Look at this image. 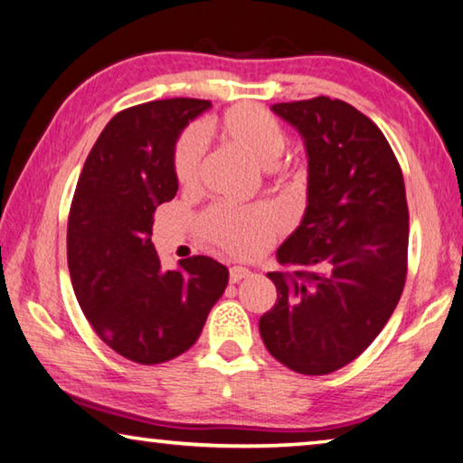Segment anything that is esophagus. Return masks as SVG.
<instances>
[{
  "label": "esophagus",
  "instance_id": "esophagus-1",
  "mask_svg": "<svg viewBox=\"0 0 463 463\" xmlns=\"http://www.w3.org/2000/svg\"><path fill=\"white\" fill-rule=\"evenodd\" d=\"M250 276V271L247 268H241V265H234V268L229 269V279L231 284H239L241 279H245Z\"/></svg>",
  "mask_w": 463,
  "mask_h": 463
}]
</instances>
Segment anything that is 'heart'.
<instances>
[{"label":"heart","instance_id":"obj_1","mask_svg":"<svg viewBox=\"0 0 463 463\" xmlns=\"http://www.w3.org/2000/svg\"><path fill=\"white\" fill-rule=\"evenodd\" d=\"M203 132L222 140L237 151L245 153L257 165L278 174V156L286 146V130L269 109L255 104H239L226 109L218 118L208 120ZM203 161V143L198 130H185L174 151V175L182 190H195L200 185ZM284 222L276 210L268 206L229 208L214 206L200 218V231L210 245L234 257H255L271 245Z\"/></svg>","mask_w":463,"mask_h":463}]
</instances>
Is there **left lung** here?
Here are the masks:
<instances>
[{
  "mask_svg": "<svg viewBox=\"0 0 463 463\" xmlns=\"http://www.w3.org/2000/svg\"><path fill=\"white\" fill-rule=\"evenodd\" d=\"M308 155V206L269 271L278 300L260 318L269 354L326 375L370 347L401 300L409 269L402 169L382 130L343 99L273 104Z\"/></svg>",
  "mask_w": 463,
  "mask_h": 463,
  "instance_id": "8db88e82",
  "label": "left lung"
}]
</instances>
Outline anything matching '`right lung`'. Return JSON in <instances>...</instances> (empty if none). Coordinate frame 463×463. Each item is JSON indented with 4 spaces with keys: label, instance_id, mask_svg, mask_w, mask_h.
Instances as JSON below:
<instances>
[{
    "label": "right lung",
    "instance_id": "add662e5",
    "mask_svg": "<svg viewBox=\"0 0 463 463\" xmlns=\"http://www.w3.org/2000/svg\"><path fill=\"white\" fill-rule=\"evenodd\" d=\"M208 99L171 98L122 109L85 159L67 224L77 302L116 354L155 365L182 355L229 284V269L194 255L163 271L151 242L159 203L175 198V140Z\"/></svg>",
    "mask_w": 463,
    "mask_h": 463
}]
</instances>
